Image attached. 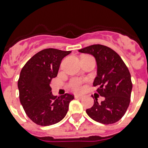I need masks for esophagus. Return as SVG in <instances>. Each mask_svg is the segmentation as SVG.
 <instances>
[{
  "label": "esophagus",
  "mask_w": 148,
  "mask_h": 148,
  "mask_svg": "<svg viewBox=\"0 0 148 148\" xmlns=\"http://www.w3.org/2000/svg\"><path fill=\"white\" fill-rule=\"evenodd\" d=\"M74 97H75V98H78V99H81L82 97H83V96L81 95H74Z\"/></svg>",
  "instance_id": "1"
}]
</instances>
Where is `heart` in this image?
Wrapping results in <instances>:
<instances>
[{
    "label": "heart",
    "mask_w": 148,
    "mask_h": 148,
    "mask_svg": "<svg viewBox=\"0 0 148 148\" xmlns=\"http://www.w3.org/2000/svg\"><path fill=\"white\" fill-rule=\"evenodd\" d=\"M69 87L71 90L74 91H80L82 89V81L77 78L72 79L70 81Z\"/></svg>",
    "instance_id": "b5f03b06"
}]
</instances>
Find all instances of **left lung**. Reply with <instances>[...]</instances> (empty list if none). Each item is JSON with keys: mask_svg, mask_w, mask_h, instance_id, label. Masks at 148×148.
Segmentation results:
<instances>
[{"mask_svg": "<svg viewBox=\"0 0 148 148\" xmlns=\"http://www.w3.org/2000/svg\"><path fill=\"white\" fill-rule=\"evenodd\" d=\"M94 56L97 62V77L93 85L104 100L86 110L89 117L103 124L116 123L121 119L130 103L132 83L131 74L121 58L110 47L94 45L79 50Z\"/></svg>", "mask_w": 148, "mask_h": 148, "instance_id": "obj_1", "label": "left lung"}]
</instances>
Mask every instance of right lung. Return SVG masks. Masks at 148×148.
Returning <instances> with one entry per match:
<instances>
[{
	"instance_id": "add662e5",
	"label": "right lung",
	"mask_w": 148,
	"mask_h": 148,
	"mask_svg": "<svg viewBox=\"0 0 148 148\" xmlns=\"http://www.w3.org/2000/svg\"><path fill=\"white\" fill-rule=\"evenodd\" d=\"M71 51L54 48L42 50L25 64L17 87L21 105L27 117L40 126L57 124L66 116L74 95L54 96L50 87L58 75L61 60Z\"/></svg>"
}]
</instances>
